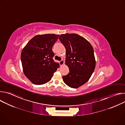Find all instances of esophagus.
Wrapping results in <instances>:
<instances>
[{"label":"esophagus","instance_id":"obj_1","mask_svg":"<svg viewBox=\"0 0 125 125\" xmlns=\"http://www.w3.org/2000/svg\"><path fill=\"white\" fill-rule=\"evenodd\" d=\"M59 64H60V65H62L64 64V61H63V60L62 59L61 61H60L59 62Z\"/></svg>","mask_w":125,"mask_h":125}]
</instances>
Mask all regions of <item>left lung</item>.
I'll return each instance as SVG.
<instances>
[{
    "instance_id": "left-lung-1",
    "label": "left lung",
    "mask_w": 125,
    "mask_h": 125,
    "mask_svg": "<svg viewBox=\"0 0 125 125\" xmlns=\"http://www.w3.org/2000/svg\"><path fill=\"white\" fill-rule=\"evenodd\" d=\"M59 39L66 49L65 62L69 68V73L63 76V80L69 87L78 88L88 81L95 69L94 48L77 34H62Z\"/></svg>"
}]
</instances>
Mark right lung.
I'll return each mask as SVG.
<instances>
[{
	"label": "right lung",
	"instance_id": "1",
	"mask_svg": "<svg viewBox=\"0 0 125 125\" xmlns=\"http://www.w3.org/2000/svg\"><path fill=\"white\" fill-rule=\"evenodd\" d=\"M59 34H45L32 38L23 49L21 60L25 76L34 84L48 82L59 67L53 57L52 46Z\"/></svg>",
	"mask_w": 125,
	"mask_h": 125
}]
</instances>
